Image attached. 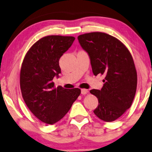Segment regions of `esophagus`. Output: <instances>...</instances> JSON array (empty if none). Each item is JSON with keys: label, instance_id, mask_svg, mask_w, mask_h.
Segmentation results:
<instances>
[{"label": "esophagus", "instance_id": "esophagus-1", "mask_svg": "<svg viewBox=\"0 0 152 152\" xmlns=\"http://www.w3.org/2000/svg\"><path fill=\"white\" fill-rule=\"evenodd\" d=\"M81 93H82V94L85 95V94H87L89 93V90H88V89H81Z\"/></svg>", "mask_w": 152, "mask_h": 152}]
</instances>
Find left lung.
Listing matches in <instances>:
<instances>
[{
    "label": "left lung",
    "mask_w": 152,
    "mask_h": 152,
    "mask_svg": "<svg viewBox=\"0 0 152 152\" xmlns=\"http://www.w3.org/2000/svg\"><path fill=\"white\" fill-rule=\"evenodd\" d=\"M77 39L90 58L94 75H105L102 89L90 90L99 101L94 113L104 121H115L130 108L135 96L137 75L132 56L121 41L108 34L87 33Z\"/></svg>",
    "instance_id": "8db88e82"
}]
</instances>
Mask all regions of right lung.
Wrapping results in <instances>:
<instances>
[{
    "instance_id": "add662e5",
    "label": "right lung",
    "mask_w": 152,
    "mask_h": 152,
    "mask_svg": "<svg viewBox=\"0 0 152 152\" xmlns=\"http://www.w3.org/2000/svg\"><path fill=\"white\" fill-rule=\"evenodd\" d=\"M75 38L50 35L34 44L20 70L22 97L31 112L43 123L53 125L63 118L80 96L78 88L67 89L52 82L61 73L59 60Z\"/></svg>"
}]
</instances>
